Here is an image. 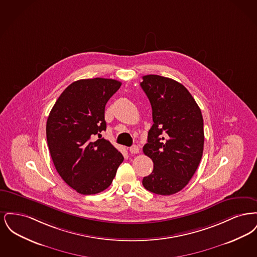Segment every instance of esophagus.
Wrapping results in <instances>:
<instances>
[{
	"label": "esophagus",
	"mask_w": 257,
	"mask_h": 257,
	"mask_svg": "<svg viewBox=\"0 0 257 257\" xmlns=\"http://www.w3.org/2000/svg\"><path fill=\"white\" fill-rule=\"evenodd\" d=\"M129 151H130L132 154H138V153L140 152V147L134 145V146H132V147H130Z\"/></svg>",
	"instance_id": "esophagus-1"
}]
</instances>
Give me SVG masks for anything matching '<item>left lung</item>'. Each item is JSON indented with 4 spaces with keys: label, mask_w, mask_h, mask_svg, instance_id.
Here are the masks:
<instances>
[{
    "label": "left lung",
    "mask_w": 257,
    "mask_h": 257,
    "mask_svg": "<svg viewBox=\"0 0 257 257\" xmlns=\"http://www.w3.org/2000/svg\"><path fill=\"white\" fill-rule=\"evenodd\" d=\"M141 86L150 101L153 119L143 150L154 166L143 185L151 193L170 196L189 183L200 163L201 110L188 89L170 78L147 75Z\"/></svg>",
    "instance_id": "8db88e82"
}]
</instances>
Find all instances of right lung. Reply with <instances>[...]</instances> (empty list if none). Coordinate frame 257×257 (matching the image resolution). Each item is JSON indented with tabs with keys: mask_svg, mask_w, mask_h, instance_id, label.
Listing matches in <instances>:
<instances>
[{
	"mask_svg": "<svg viewBox=\"0 0 257 257\" xmlns=\"http://www.w3.org/2000/svg\"><path fill=\"white\" fill-rule=\"evenodd\" d=\"M120 86L104 78L76 81L50 111L46 136L51 157L63 181L79 194L106 190L124 159L100 134L106 130L105 106Z\"/></svg>",
	"mask_w": 257,
	"mask_h": 257,
	"instance_id": "obj_1",
	"label": "right lung"
}]
</instances>
